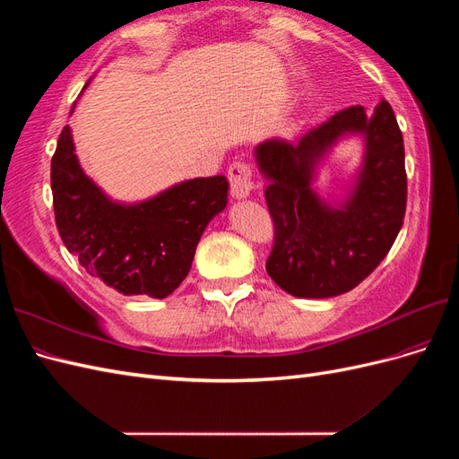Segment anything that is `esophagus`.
Wrapping results in <instances>:
<instances>
[{"label":"esophagus","instance_id":"34e87169","mask_svg":"<svg viewBox=\"0 0 459 459\" xmlns=\"http://www.w3.org/2000/svg\"><path fill=\"white\" fill-rule=\"evenodd\" d=\"M228 179H230V189H231L233 197H238V199L247 197L255 186L253 184V166L243 159L231 162L230 170H228Z\"/></svg>","mask_w":459,"mask_h":459}]
</instances>
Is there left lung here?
Returning a JSON list of instances; mask_svg holds the SVG:
<instances>
[{
  "label": "left lung",
  "mask_w": 459,
  "mask_h": 459,
  "mask_svg": "<svg viewBox=\"0 0 459 459\" xmlns=\"http://www.w3.org/2000/svg\"><path fill=\"white\" fill-rule=\"evenodd\" d=\"M362 131L368 140L365 170L342 209H329L309 189L315 162L341 134ZM266 178L273 247L266 272L289 295L327 299L362 283L391 251L404 224L408 178L404 140L393 107L381 100L368 117L346 107L304 132L295 143L268 140L256 147Z\"/></svg>",
  "instance_id": "obj_1"
}]
</instances>
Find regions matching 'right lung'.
Segmentation results:
<instances>
[{
	"label": "right lung",
	"instance_id": "right-lung-1",
	"mask_svg": "<svg viewBox=\"0 0 459 459\" xmlns=\"http://www.w3.org/2000/svg\"><path fill=\"white\" fill-rule=\"evenodd\" d=\"M51 191L68 253L118 293L152 299L186 280L206 224L228 203L224 176L189 179L142 204L110 203L82 172L68 126L51 159Z\"/></svg>",
	"mask_w": 459,
	"mask_h": 459
}]
</instances>
